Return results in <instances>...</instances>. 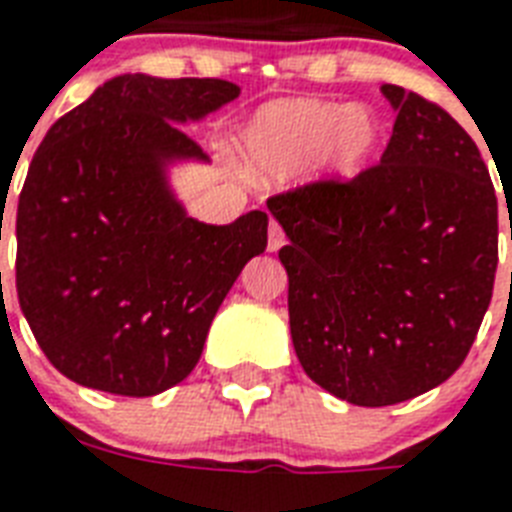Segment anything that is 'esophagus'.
<instances>
[{
	"instance_id": "34e87169",
	"label": "esophagus",
	"mask_w": 512,
	"mask_h": 512,
	"mask_svg": "<svg viewBox=\"0 0 512 512\" xmlns=\"http://www.w3.org/2000/svg\"><path fill=\"white\" fill-rule=\"evenodd\" d=\"M281 244H284V231H281V225L276 220H271V225H268V249L276 252V249H281Z\"/></svg>"
}]
</instances>
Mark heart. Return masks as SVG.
Masks as SVG:
<instances>
[{"mask_svg":"<svg viewBox=\"0 0 512 512\" xmlns=\"http://www.w3.org/2000/svg\"><path fill=\"white\" fill-rule=\"evenodd\" d=\"M380 140L382 124L366 108L289 98L257 111L244 135V151L249 167L265 177L292 175L319 154L329 170L353 175L377 151Z\"/></svg>","mask_w":512,"mask_h":512,"instance_id":"1","label":"heart"}]
</instances>
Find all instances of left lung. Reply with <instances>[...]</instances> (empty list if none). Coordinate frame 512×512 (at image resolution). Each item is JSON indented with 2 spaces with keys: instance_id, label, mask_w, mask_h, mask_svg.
<instances>
[{
  "instance_id": "obj_1",
  "label": "left lung",
  "mask_w": 512,
  "mask_h": 512,
  "mask_svg": "<svg viewBox=\"0 0 512 512\" xmlns=\"http://www.w3.org/2000/svg\"><path fill=\"white\" fill-rule=\"evenodd\" d=\"M396 124L380 164L268 199L287 233L289 329L305 374L356 406L449 380L492 303L497 193L468 132L382 84Z\"/></svg>"
}]
</instances>
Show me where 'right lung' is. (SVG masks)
Returning <instances> with one entry per match:
<instances>
[{
    "label": "right lung",
    "instance_id": "right-lung-1",
    "mask_svg": "<svg viewBox=\"0 0 512 512\" xmlns=\"http://www.w3.org/2000/svg\"><path fill=\"white\" fill-rule=\"evenodd\" d=\"M223 79H108L36 148L18 199L15 287L50 364L84 388L156 396L196 366L217 308L268 244V215H185L167 164L207 162L180 124L239 98Z\"/></svg>",
    "mask_w": 512,
    "mask_h": 512
}]
</instances>
